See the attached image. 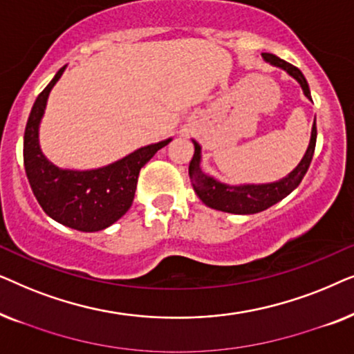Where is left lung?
Here are the masks:
<instances>
[{
	"mask_svg": "<svg viewBox=\"0 0 354 354\" xmlns=\"http://www.w3.org/2000/svg\"><path fill=\"white\" fill-rule=\"evenodd\" d=\"M263 57L272 66H277L285 72H288L295 80L301 85L303 93L306 95L308 100H311V91H309L308 82L301 74L298 67H295L290 62L280 59L275 55L270 53H263ZM316 138H317V129L316 120L313 124L311 140H309V147L304 153L301 162L288 174L287 177L280 178L279 182L272 183H248V185H227V183L217 182L214 177L207 176L201 171V147L193 140L195 145V153L188 166V176H190L192 185L195 188L196 195L200 200L205 203L206 206L212 207V209L232 212V214H256L268 209L275 203L283 200L285 196L290 195L299 183H301L304 174L308 172L309 164L313 161L314 148H316Z\"/></svg>",
	"mask_w": 354,
	"mask_h": 354,
	"instance_id": "left-lung-1",
	"label": "left lung"
}]
</instances>
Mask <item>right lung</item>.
Here are the masks:
<instances>
[{
  "label": "right lung",
  "instance_id": "right-lung-1",
  "mask_svg": "<svg viewBox=\"0 0 354 354\" xmlns=\"http://www.w3.org/2000/svg\"><path fill=\"white\" fill-rule=\"evenodd\" d=\"M64 69L66 66L57 71L55 79L33 103L24 133V166L33 195L51 219L80 232H98L113 225L129 211L137 190L140 169L172 138L138 148L109 166L91 171H71L55 166L41 153L38 127L50 91Z\"/></svg>",
  "mask_w": 354,
  "mask_h": 354
}]
</instances>
